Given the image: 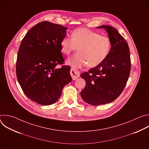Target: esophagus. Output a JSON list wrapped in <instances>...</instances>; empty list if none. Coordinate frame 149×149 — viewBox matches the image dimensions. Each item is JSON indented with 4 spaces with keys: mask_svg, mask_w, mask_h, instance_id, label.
I'll return each mask as SVG.
<instances>
[{
    "mask_svg": "<svg viewBox=\"0 0 149 149\" xmlns=\"http://www.w3.org/2000/svg\"><path fill=\"white\" fill-rule=\"evenodd\" d=\"M70 74H71V75L73 80H75L76 79L79 78V75H80L79 72L77 70L74 69V68H71V69Z\"/></svg>",
    "mask_w": 149,
    "mask_h": 149,
    "instance_id": "obj_1",
    "label": "esophagus"
}]
</instances>
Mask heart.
Instances as JSON below:
<instances>
[{"label": "heart", "instance_id": "heart-1", "mask_svg": "<svg viewBox=\"0 0 149 149\" xmlns=\"http://www.w3.org/2000/svg\"><path fill=\"white\" fill-rule=\"evenodd\" d=\"M70 37L63 38L61 42V51L69 55L78 48L79 51L70 58L67 62L75 68L88 64L94 67L102 62L109 54L111 48L110 39L86 28L75 29Z\"/></svg>", "mask_w": 149, "mask_h": 149}]
</instances>
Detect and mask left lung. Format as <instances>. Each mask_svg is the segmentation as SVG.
Returning <instances> with one entry per match:
<instances>
[{
	"mask_svg": "<svg viewBox=\"0 0 149 149\" xmlns=\"http://www.w3.org/2000/svg\"><path fill=\"white\" fill-rule=\"evenodd\" d=\"M97 28L105 29L108 33L111 49L100 64L80 75L86 82L81 96L85 102L93 105L115 100L123 91L131 69L130 49L125 39L111 26L101 25Z\"/></svg>",
	"mask_w": 149,
	"mask_h": 149,
	"instance_id": "left-lung-1",
	"label": "left lung"
}]
</instances>
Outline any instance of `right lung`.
<instances>
[{"mask_svg":"<svg viewBox=\"0 0 149 149\" xmlns=\"http://www.w3.org/2000/svg\"><path fill=\"white\" fill-rule=\"evenodd\" d=\"M67 28L47 21L40 22L26 34L20 45L16 76L25 94L36 103L49 105L61 97L70 82L71 67L63 63L61 42Z\"/></svg>","mask_w":149,"mask_h":149,"instance_id":"obj_1","label":"right lung"}]
</instances>
